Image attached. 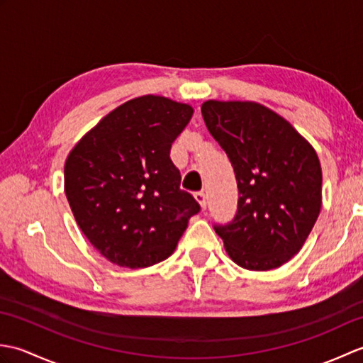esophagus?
Segmentation results:
<instances>
[{
  "label": "esophagus",
  "instance_id": "1",
  "mask_svg": "<svg viewBox=\"0 0 363 363\" xmlns=\"http://www.w3.org/2000/svg\"><path fill=\"white\" fill-rule=\"evenodd\" d=\"M195 199H196V203L201 206V209H206V207H207V196H206L204 191H198V194H195Z\"/></svg>",
  "mask_w": 363,
  "mask_h": 363
}]
</instances>
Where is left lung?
<instances>
[{"label":"left lung","mask_w":363,"mask_h":363,"mask_svg":"<svg viewBox=\"0 0 363 363\" xmlns=\"http://www.w3.org/2000/svg\"><path fill=\"white\" fill-rule=\"evenodd\" d=\"M201 113L233 164L238 209L217 226L238 267L268 272L303 248L321 211V165L290 123L256 101L209 99Z\"/></svg>","instance_id":"obj_1"}]
</instances>
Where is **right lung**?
I'll return each instance as SVG.
<instances>
[{
    "instance_id": "obj_1",
    "label": "right lung",
    "mask_w": 363,
    "mask_h": 363,
    "mask_svg": "<svg viewBox=\"0 0 363 363\" xmlns=\"http://www.w3.org/2000/svg\"><path fill=\"white\" fill-rule=\"evenodd\" d=\"M194 107L143 95L115 107L68 152L64 190L91 246L126 268L174 252L199 204L181 190L169 150Z\"/></svg>"
}]
</instances>
